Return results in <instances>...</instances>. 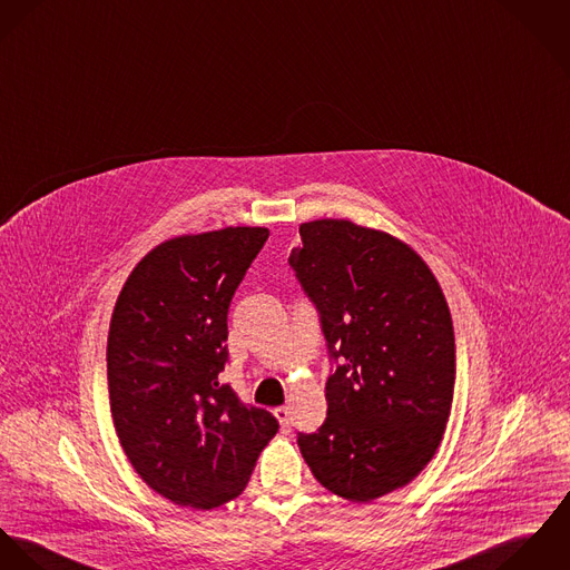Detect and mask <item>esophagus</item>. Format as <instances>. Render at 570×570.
Returning a JSON list of instances; mask_svg holds the SVG:
<instances>
[{
    "label": "esophagus",
    "instance_id": "obj_1",
    "mask_svg": "<svg viewBox=\"0 0 570 570\" xmlns=\"http://www.w3.org/2000/svg\"><path fill=\"white\" fill-rule=\"evenodd\" d=\"M273 413H275L277 422L282 424V429H288V426H291V411H288V406H277Z\"/></svg>",
    "mask_w": 570,
    "mask_h": 570
}]
</instances>
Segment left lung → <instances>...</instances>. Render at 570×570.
Listing matches in <instances>:
<instances>
[{
  "label": "left lung",
  "mask_w": 570,
  "mask_h": 570,
  "mask_svg": "<svg viewBox=\"0 0 570 570\" xmlns=\"http://www.w3.org/2000/svg\"><path fill=\"white\" fill-rule=\"evenodd\" d=\"M299 236L288 262L338 365L325 382V422L297 443L323 488L370 503L411 483L442 442L452 316L429 264L391 234L321 218Z\"/></svg>",
  "instance_id": "left-lung-1"
}]
</instances>
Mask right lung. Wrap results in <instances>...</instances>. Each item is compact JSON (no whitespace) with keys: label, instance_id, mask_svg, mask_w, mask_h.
<instances>
[{"label":"right lung","instance_id":"obj_1","mask_svg":"<svg viewBox=\"0 0 570 570\" xmlns=\"http://www.w3.org/2000/svg\"><path fill=\"white\" fill-rule=\"evenodd\" d=\"M268 229L177 236L144 255L116 302L107 379L116 433L144 483L175 505L240 497L277 420L218 374L227 313Z\"/></svg>","mask_w":570,"mask_h":570}]
</instances>
